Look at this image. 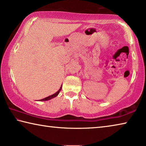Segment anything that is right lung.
<instances>
[{"mask_svg": "<svg viewBox=\"0 0 146 146\" xmlns=\"http://www.w3.org/2000/svg\"><path fill=\"white\" fill-rule=\"evenodd\" d=\"M61 89H62V86H61L60 88L59 89V90L57 91V92L55 93H54L53 95H50V96H49V97H48L44 98H43V99H41V100H40V101H46V100H49L51 99V98H53L54 97H56V96H57V95H58V93H60V90H61Z\"/></svg>", "mask_w": 146, "mask_h": 146, "instance_id": "obj_1", "label": "right lung"}]
</instances>
